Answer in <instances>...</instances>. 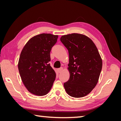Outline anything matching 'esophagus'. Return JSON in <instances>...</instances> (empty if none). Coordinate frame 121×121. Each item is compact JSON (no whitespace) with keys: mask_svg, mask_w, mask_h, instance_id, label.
<instances>
[{"mask_svg":"<svg viewBox=\"0 0 121 121\" xmlns=\"http://www.w3.org/2000/svg\"><path fill=\"white\" fill-rule=\"evenodd\" d=\"M62 70H63V68H62V67H61V68H59V69H58V73H61V72H62Z\"/></svg>","mask_w":121,"mask_h":121,"instance_id":"1","label":"esophagus"}]
</instances>
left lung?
Listing matches in <instances>:
<instances>
[{
  "instance_id": "8db88e82",
  "label": "left lung",
  "mask_w": 121,
  "mask_h": 121,
  "mask_svg": "<svg viewBox=\"0 0 121 121\" xmlns=\"http://www.w3.org/2000/svg\"><path fill=\"white\" fill-rule=\"evenodd\" d=\"M61 42L69 52V80L64 83L66 92L71 97H85L97 85L101 73L102 61L95 45L82 34L63 35Z\"/></svg>"
}]
</instances>
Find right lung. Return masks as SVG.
Instances as JSON below:
<instances>
[{"label": "right lung", "instance_id": "right-lung-1", "mask_svg": "<svg viewBox=\"0 0 121 121\" xmlns=\"http://www.w3.org/2000/svg\"><path fill=\"white\" fill-rule=\"evenodd\" d=\"M58 38V35L50 34L38 35L30 39L21 51L19 73L26 89L33 95H46L56 79V72L48 62L51 48Z\"/></svg>", "mask_w": 121, "mask_h": 121}]
</instances>
